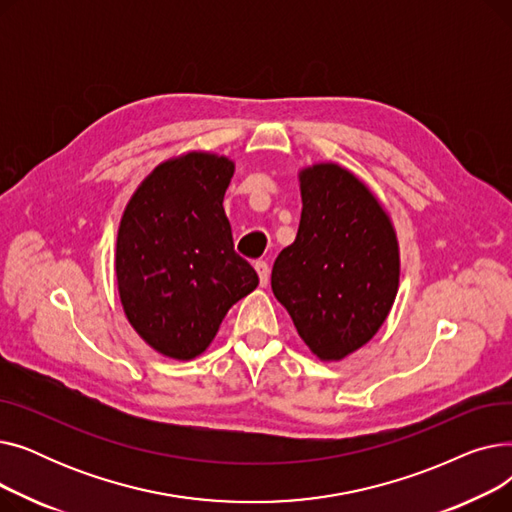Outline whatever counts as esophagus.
I'll use <instances>...</instances> for the list:
<instances>
[{
	"mask_svg": "<svg viewBox=\"0 0 512 512\" xmlns=\"http://www.w3.org/2000/svg\"><path fill=\"white\" fill-rule=\"evenodd\" d=\"M255 272L259 276V284L267 286V282H270V265H267L265 261H257L255 263Z\"/></svg>",
	"mask_w": 512,
	"mask_h": 512,
	"instance_id": "1",
	"label": "esophagus"
}]
</instances>
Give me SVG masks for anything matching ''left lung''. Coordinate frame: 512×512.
<instances>
[{
    "label": "left lung",
    "instance_id": "left-lung-1",
    "mask_svg": "<svg viewBox=\"0 0 512 512\" xmlns=\"http://www.w3.org/2000/svg\"><path fill=\"white\" fill-rule=\"evenodd\" d=\"M301 224L272 270V290L319 361L363 348L394 305L400 249L390 213L336 161L299 170Z\"/></svg>",
    "mask_w": 512,
    "mask_h": 512
}]
</instances>
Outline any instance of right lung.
I'll list each match as a JSON object with an SVG mask.
<instances>
[{
	"label": "right lung",
	"instance_id": "right-lung-1",
	"mask_svg": "<svg viewBox=\"0 0 512 512\" xmlns=\"http://www.w3.org/2000/svg\"><path fill=\"white\" fill-rule=\"evenodd\" d=\"M234 161L186 151L155 166L128 199L116 238V284L132 330L176 361L203 355L230 307L259 278L234 253L224 211Z\"/></svg>",
	"mask_w": 512,
	"mask_h": 512
}]
</instances>
